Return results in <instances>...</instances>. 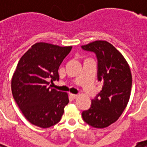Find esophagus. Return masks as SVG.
Here are the masks:
<instances>
[{"mask_svg": "<svg viewBox=\"0 0 147 147\" xmlns=\"http://www.w3.org/2000/svg\"><path fill=\"white\" fill-rule=\"evenodd\" d=\"M70 97L73 99H76V98H78V94H70Z\"/></svg>", "mask_w": 147, "mask_h": 147, "instance_id": "1", "label": "esophagus"}]
</instances>
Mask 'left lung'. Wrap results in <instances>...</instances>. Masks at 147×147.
<instances>
[{
	"instance_id": "1",
	"label": "left lung",
	"mask_w": 147,
	"mask_h": 147,
	"mask_svg": "<svg viewBox=\"0 0 147 147\" xmlns=\"http://www.w3.org/2000/svg\"><path fill=\"white\" fill-rule=\"evenodd\" d=\"M82 49L95 53L98 80L103 82L101 91L82 116L93 127H107L119 118L129 101L132 86L130 66L123 55L107 41L97 40L82 46Z\"/></svg>"
}]
</instances>
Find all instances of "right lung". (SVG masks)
<instances>
[{"label": "right lung", "instance_id": "obj_1", "mask_svg": "<svg viewBox=\"0 0 147 147\" xmlns=\"http://www.w3.org/2000/svg\"><path fill=\"white\" fill-rule=\"evenodd\" d=\"M71 47L37 42L20 58L11 81L13 97L33 125L48 128L61 120L69 103L66 92L49 86L59 79L58 70Z\"/></svg>", "mask_w": 147, "mask_h": 147}]
</instances>
